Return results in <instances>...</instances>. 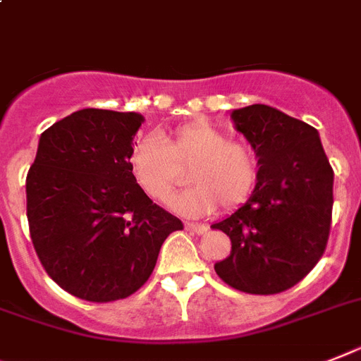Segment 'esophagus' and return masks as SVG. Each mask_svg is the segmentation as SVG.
Masks as SVG:
<instances>
[{
	"mask_svg": "<svg viewBox=\"0 0 361 361\" xmlns=\"http://www.w3.org/2000/svg\"><path fill=\"white\" fill-rule=\"evenodd\" d=\"M184 227H186V231L195 232V234H204V232L208 231L207 225H201V223H190V221H186V223H184Z\"/></svg>",
	"mask_w": 361,
	"mask_h": 361,
	"instance_id": "34e87169",
	"label": "esophagus"
}]
</instances>
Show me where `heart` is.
Segmentation results:
<instances>
[{
    "instance_id": "1",
    "label": "heart",
    "mask_w": 361,
    "mask_h": 361,
    "mask_svg": "<svg viewBox=\"0 0 361 361\" xmlns=\"http://www.w3.org/2000/svg\"><path fill=\"white\" fill-rule=\"evenodd\" d=\"M134 183L157 202L184 183L188 171L193 184L171 199L169 207L188 216H204L219 204L234 210L255 192L260 175L258 157L251 145L234 142L208 121L180 125L169 134H149L134 144L129 157Z\"/></svg>"
}]
</instances>
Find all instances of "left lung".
Wrapping results in <instances>:
<instances>
[{
    "mask_svg": "<svg viewBox=\"0 0 361 361\" xmlns=\"http://www.w3.org/2000/svg\"><path fill=\"white\" fill-rule=\"evenodd\" d=\"M260 166L249 201L212 225L231 238L228 258L214 269L243 293L290 290L321 260L332 223L334 169L312 125L267 105L234 110Z\"/></svg>",
    "mask_w": 361,
    "mask_h": 361,
    "instance_id": "left-lung-1",
    "label": "left lung"
}]
</instances>
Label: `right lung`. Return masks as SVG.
Wrapping results in <instances>:
<instances>
[{
	"instance_id": "right-lung-1",
	"label": "right lung",
	"mask_w": 361,
	"mask_h": 361,
	"mask_svg": "<svg viewBox=\"0 0 361 361\" xmlns=\"http://www.w3.org/2000/svg\"><path fill=\"white\" fill-rule=\"evenodd\" d=\"M136 112L82 109L42 133L25 180L27 221L42 267L90 302L138 291L180 219L154 204L129 168Z\"/></svg>"
}]
</instances>
